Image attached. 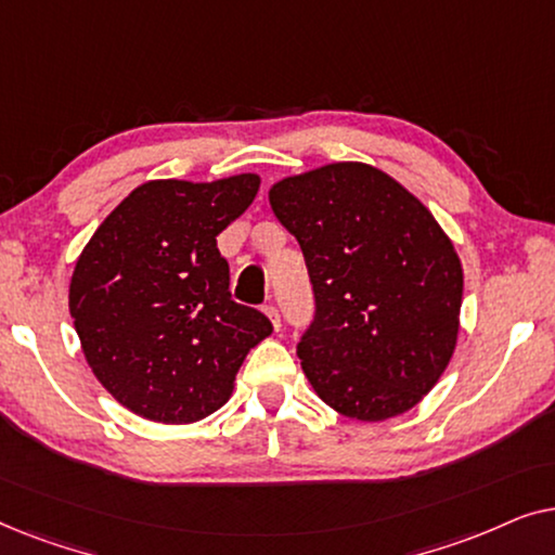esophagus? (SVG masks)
Masks as SVG:
<instances>
[{
    "label": "esophagus",
    "instance_id": "1",
    "mask_svg": "<svg viewBox=\"0 0 555 555\" xmlns=\"http://www.w3.org/2000/svg\"><path fill=\"white\" fill-rule=\"evenodd\" d=\"M264 315L270 318V323L275 325V331H280V313H278V308L275 306H264Z\"/></svg>",
    "mask_w": 555,
    "mask_h": 555
}]
</instances>
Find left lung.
<instances>
[{"instance_id":"left-lung-1","label":"left lung","mask_w":555,"mask_h":555,"mask_svg":"<svg viewBox=\"0 0 555 555\" xmlns=\"http://www.w3.org/2000/svg\"><path fill=\"white\" fill-rule=\"evenodd\" d=\"M268 196L313 283L315 321L298 344L310 386L359 422L409 412L457 346L465 278L452 240L409 189L371 164L293 173Z\"/></svg>"}]
</instances>
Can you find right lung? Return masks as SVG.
Masks as SVG:
<instances>
[{
    "label": "right lung",
    "instance_id": "1",
    "mask_svg": "<svg viewBox=\"0 0 555 555\" xmlns=\"http://www.w3.org/2000/svg\"><path fill=\"white\" fill-rule=\"evenodd\" d=\"M260 189L257 173L151 179L82 247L70 315L98 382L162 424L199 422L232 397L234 376L272 323L230 295L217 234Z\"/></svg>",
    "mask_w": 555,
    "mask_h": 555
}]
</instances>
